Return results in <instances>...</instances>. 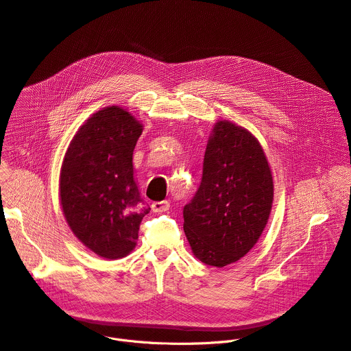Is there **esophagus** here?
<instances>
[{
    "label": "esophagus",
    "mask_w": 351,
    "mask_h": 351,
    "mask_svg": "<svg viewBox=\"0 0 351 351\" xmlns=\"http://www.w3.org/2000/svg\"><path fill=\"white\" fill-rule=\"evenodd\" d=\"M171 204L169 202H167V199H162V202H156L152 204V208L154 213H167L169 210Z\"/></svg>",
    "instance_id": "34e87169"
}]
</instances>
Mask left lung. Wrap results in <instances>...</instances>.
Returning a JSON list of instances; mask_svg holds the SVG:
<instances>
[{"mask_svg": "<svg viewBox=\"0 0 351 351\" xmlns=\"http://www.w3.org/2000/svg\"><path fill=\"white\" fill-rule=\"evenodd\" d=\"M274 182L257 138L221 121L208 140L203 176L183 208V229L194 256L207 265L226 267L258 241L269 218Z\"/></svg>", "mask_w": 351, "mask_h": 351, "instance_id": "left-lung-1", "label": "left lung"}]
</instances>
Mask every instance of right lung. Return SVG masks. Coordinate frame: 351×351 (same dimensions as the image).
Instances as JSON below:
<instances>
[{
    "label": "right lung",
    "instance_id": "obj_1",
    "mask_svg": "<svg viewBox=\"0 0 351 351\" xmlns=\"http://www.w3.org/2000/svg\"><path fill=\"white\" fill-rule=\"evenodd\" d=\"M141 132L129 112L107 107L79 129L64 158L60 194L66 222L103 258L128 256L149 213L133 179V149Z\"/></svg>",
    "mask_w": 351,
    "mask_h": 351
}]
</instances>
